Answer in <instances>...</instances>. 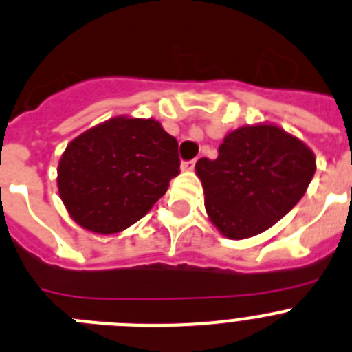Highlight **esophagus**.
<instances>
[{
	"mask_svg": "<svg viewBox=\"0 0 352 352\" xmlns=\"http://www.w3.org/2000/svg\"><path fill=\"white\" fill-rule=\"evenodd\" d=\"M196 167V160H187V162H182V170H185V173H188V170H192Z\"/></svg>",
	"mask_w": 352,
	"mask_h": 352,
	"instance_id": "obj_1",
	"label": "esophagus"
}]
</instances>
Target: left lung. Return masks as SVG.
I'll return each mask as SVG.
<instances>
[{
  "mask_svg": "<svg viewBox=\"0 0 352 352\" xmlns=\"http://www.w3.org/2000/svg\"><path fill=\"white\" fill-rule=\"evenodd\" d=\"M205 208L222 235L242 240L269 230L305 196L315 174L310 147L279 126H242L215 160L196 164Z\"/></svg>",
  "mask_w": 352,
  "mask_h": 352,
  "instance_id": "left-lung-1",
  "label": "left lung"
}]
</instances>
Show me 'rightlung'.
I'll return each instance as SVG.
<instances>
[{"mask_svg":"<svg viewBox=\"0 0 352 352\" xmlns=\"http://www.w3.org/2000/svg\"><path fill=\"white\" fill-rule=\"evenodd\" d=\"M178 174V140L160 122L113 117L65 147L56 183L74 222L112 235L142 219Z\"/></svg>","mask_w":352,"mask_h":352,"instance_id":"add662e5","label":"right lung"}]
</instances>
